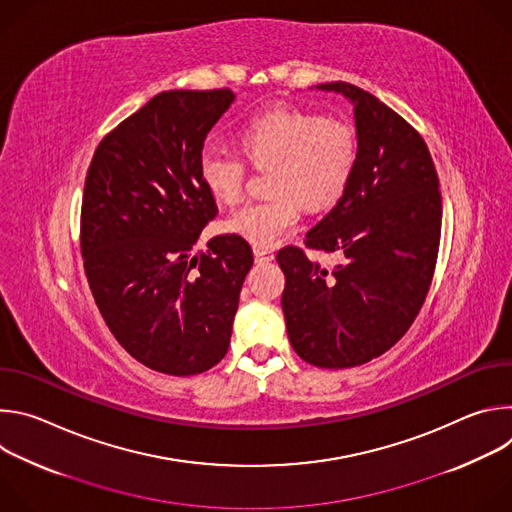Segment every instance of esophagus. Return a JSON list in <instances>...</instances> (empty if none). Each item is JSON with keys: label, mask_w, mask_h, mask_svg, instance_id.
<instances>
[{"label": "esophagus", "mask_w": 512, "mask_h": 512, "mask_svg": "<svg viewBox=\"0 0 512 512\" xmlns=\"http://www.w3.org/2000/svg\"><path fill=\"white\" fill-rule=\"evenodd\" d=\"M253 255H255V261H257V263H269V261L275 259L273 251H271V249H265V247H255V249H253Z\"/></svg>", "instance_id": "1"}]
</instances>
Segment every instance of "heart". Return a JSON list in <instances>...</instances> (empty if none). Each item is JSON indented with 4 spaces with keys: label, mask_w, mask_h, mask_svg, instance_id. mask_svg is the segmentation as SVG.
<instances>
[{
    "label": "heart",
    "mask_w": 512,
    "mask_h": 512,
    "mask_svg": "<svg viewBox=\"0 0 512 512\" xmlns=\"http://www.w3.org/2000/svg\"><path fill=\"white\" fill-rule=\"evenodd\" d=\"M241 150L253 166H271V196L239 208L227 231L255 247H273L294 231L302 202L320 208L346 188L356 164L354 127L338 117H320L298 107H275L251 117L239 133ZM204 188L225 204L241 200L247 162L231 152L204 148L198 158Z\"/></svg>",
    "instance_id": "heart-1"
}]
</instances>
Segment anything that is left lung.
I'll use <instances>...</instances> for the list:
<instances>
[{
	"label": "left lung",
	"instance_id": "left-lung-1",
	"mask_svg": "<svg viewBox=\"0 0 512 512\" xmlns=\"http://www.w3.org/2000/svg\"><path fill=\"white\" fill-rule=\"evenodd\" d=\"M318 89L354 105L356 164L304 241L336 261L322 265L294 245L277 253L281 308L300 358L350 369L387 352L417 318L440 251L442 194L423 137L399 113L350 83Z\"/></svg>",
	"mask_w": 512,
	"mask_h": 512
}]
</instances>
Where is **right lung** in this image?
I'll return each instance as SVG.
<instances>
[{
  "instance_id": "add662e5",
  "label": "right lung",
  "mask_w": 512,
  "mask_h": 512,
  "mask_svg": "<svg viewBox=\"0 0 512 512\" xmlns=\"http://www.w3.org/2000/svg\"><path fill=\"white\" fill-rule=\"evenodd\" d=\"M231 89L164 91L97 145L81 206V253L95 304L115 340L174 377L212 369L229 350L251 245L218 235L192 255L216 216L198 174Z\"/></svg>"
}]
</instances>
